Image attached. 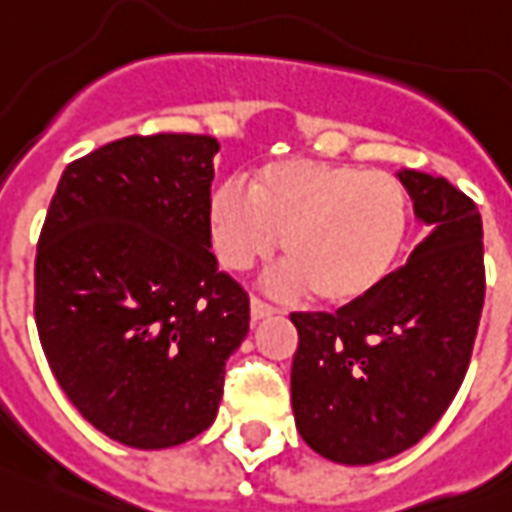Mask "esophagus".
<instances>
[{
	"mask_svg": "<svg viewBox=\"0 0 512 512\" xmlns=\"http://www.w3.org/2000/svg\"><path fill=\"white\" fill-rule=\"evenodd\" d=\"M272 314H277V308H274L272 303L261 301V298H256V295H253V298H251V319H253V322H259V319H266V316H272Z\"/></svg>",
	"mask_w": 512,
	"mask_h": 512,
	"instance_id": "obj_1",
	"label": "esophagus"
}]
</instances>
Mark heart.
<instances>
[{"label":"heart","mask_w":512,"mask_h":512,"mask_svg":"<svg viewBox=\"0 0 512 512\" xmlns=\"http://www.w3.org/2000/svg\"><path fill=\"white\" fill-rule=\"evenodd\" d=\"M211 243L232 272L269 259L282 235L280 285L306 287L327 306L374 295L403 256L411 206L390 172L319 159H277L240 183L219 185L209 204Z\"/></svg>","instance_id":"b5f03b06"}]
</instances>
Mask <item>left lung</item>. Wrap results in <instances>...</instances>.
<instances>
[{
  "mask_svg": "<svg viewBox=\"0 0 512 512\" xmlns=\"http://www.w3.org/2000/svg\"><path fill=\"white\" fill-rule=\"evenodd\" d=\"M429 235L377 293L353 306L290 314L295 426L345 466L403 453L437 424L466 377L484 308V230L445 177L398 172Z\"/></svg>",
  "mask_w": 512,
  "mask_h": 512,
  "instance_id": "8db88e82",
  "label": "left lung"
}]
</instances>
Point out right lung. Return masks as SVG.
<instances>
[{
    "mask_svg": "<svg viewBox=\"0 0 512 512\" xmlns=\"http://www.w3.org/2000/svg\"><path fill=\"white\" fill-rule=\"evenodd\" d=\"M217 138L128 135L67 164L36 251L38 340L80 416L138 450L217 418L251 303L211 248Z\"/></svg>",
    "mask_w": 512,
    "mask_h": 512,
    "instance_id": "add662e5",
    "label": "right lung"
}]
</instances>
